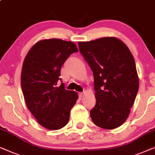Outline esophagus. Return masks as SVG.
Wrapping results in <instances>:
<instances>
[{
  "mask_svg": "<svg viewBox=\"0 0 155 155\" xmlns=\"http://www.w3.org/2000/svg\"><path fill=\"white\" fill-rule=\"evenodd\" d=\"M78 96H79V97H83L84 96V93H78Z\"/></svg>",
  "mask_w": 155,
  "mask_h": 155,
  "instance_id": "34e87169",
  "label": "esophagus"
}]
</instances>
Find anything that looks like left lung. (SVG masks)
Segmentation results:
<instances>
[{
	"instance_id": "left-lung-1",
	"label": "left lung",
	"mask_w": 155,
	"mask_h": 155,
	"mask_svg": "<svg viewBox=\"0 0 155 155\" xmlns=\"http://www.w3.org/2000/svg\"><path fill=\"white\" fill-rule=\"evenodd\" d=\"M78 44L94 76L96 103L90 112L91 119L104 129L119 127L127 119L139 88L134 56L116 37Z\"/></svg>"
}]
</instances>
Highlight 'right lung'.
<instances>
[{
    "label": "right lung",
    "instance_id": "1",
    "mask_svg": "<svg viewBox=\"0 0 155 155\" xmlns=\"http://www.w3.org/2000/svg\"><path fill=\"white\" fill-rule=\"evenodd\" d=\"M74 43L58 38L41 40L26 55L21 73V87L27 107L37 122L55 130L67 125L78 93L57 86L60 69L71 53Z\"/></svg>",
    "mask_w": 155,
    "mask_h": 155
}]
</instances>
